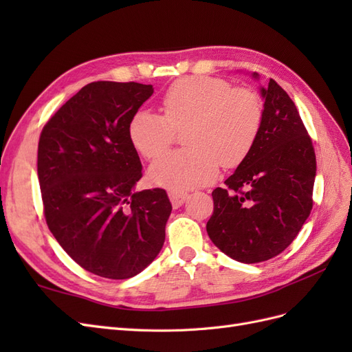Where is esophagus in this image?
<instances>
[{
  "label": "esophagus",
  "instance_id": "esophagus-1",
  "mask_svg": "<svg viewBox=\"0 0 352 352\" xmlns=\"http://www.w3.org/2000/svg\"><path fill=\"white\" fill-rule=\"evenodd\" d=\"M168 198L172 201V206L175 208H179L188 199V194L184 192V190H170Z\"/></svg>",
  "mask_w": 352,
  "mask_h": 352
}]
</instances>
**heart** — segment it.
Instances as JSON below:
<instances>
[{"mask_svg":"<svg viewBox=\"0 0 352 352\" xmlns=\"http://www.w3.org/2000/svg\"><path fill=\"white\" fill-rule=\"evenodd\" d=\"M164 116L138 110L129 122V140L148 160L162 155L176 129L188 148L168 153L150 167L154 184L173 189L206 185L219 166L241 164L257 141L263 124V102L257 92L233 88L228 80L208 76L184 78L163 97Z\"/></svg>","mask_w":352,"mask_h":352,"instance_id":"1","label":"heart"}]
</instances>
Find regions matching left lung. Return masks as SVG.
Instances as JSON below:
<instances>
[{
    "label": "left lung",
    "mask_w": 352,
    "mask_h": 352,
    "mask_svg": "<svg viewBox=\"0 0 352 352\" xmlns=\"http://www.w3.org/2000/svg\"><path fill=\"white\" fill-rule=\"evenodd\" d=\"M251 76L258 80V73ZM263 124L252 150L212 190L207 233L241 263L270 260L291 245L313 208L316 154L294 101L270 79L260 87Z\"/></svg>",
    "instance_id": "obj_1"
}]
</instances>
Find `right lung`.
Listing matches in <instances>:
<instances>
[{"label":"right lung","mask_w":352,"mask_h":352,"mask_svg":"<svg viewBox=\"0 0 352 352\" xmlns=\"http://www.w3.org/2000/svg\"><path fill=\"white\" fill-rule=\"evenodd\" d=\"M154 92L136 82H92L51 117L38 145V179L52 235L80 267L129 279L162 251L172 204L136 190L142 164L132 116Z\"/></svg>","instance_id":"obj_1"}]
</instances>
